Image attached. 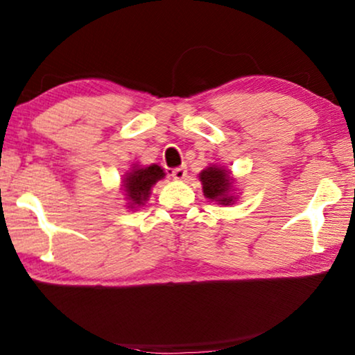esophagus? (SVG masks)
<instances>
[{
	"mask_svg": "<svg viewBox=\"0 0 355 355\" xmlns=\"http://www.w3.org/2000/svg\"><path fill=\"white\" fill-rule=\"evenodd\" d=\"M186 173H188V169H186V166H180L175 167V169L172 171V177L175 180H184L186 178Z\"/></svg>",
	"mask_w": 355,
	"mask_h": 355,
	"instance_id": "esophagus-1",
	"label": "esophagus"
}]
</instances>
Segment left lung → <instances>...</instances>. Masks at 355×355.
Here are the masks:
<instances>
[{
  "label": "left lung",
  "instance_id": "1",
  "mask_svg": "<svg viewBox=\"0 0 355 355\" xmlns=\"http://www.w3.org/2000/svg\"><path fill=\"white\" fill-rule=\"evenodd\" d=\"M200 182L203 184V194L208 199L218 200L222 205H228L232 203L233 197L228 196L230 191V175L227 171H222L220 167H208V169L202 171Z\"/></svg>",
  "mask_w": 355,
  "mask_h": 355
}]
</instances>
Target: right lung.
I'll use <instances>...</instances> for the list:
<instances>
[{"label":"right lung","instance_id":"1","mask_svg":"<svg viewBox=\"0 0 355 355\" xmlns=\"http://www.w3.org/2000/svg\"><path fill=\"white\" fill-rule=\"evenodd\" d=\"M163 177H164L163 169L156 164L144 167V169H135L133 172H130L127 178L123 180V186H125V192H127L125 196H128L127 199L130 200L131 207L142 205V203L147 200L152 186Z\"/></svg>","mask_w":355,"mask_h":355}]
</instances>
